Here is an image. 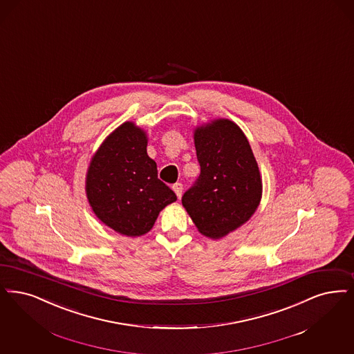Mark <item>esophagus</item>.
Masks as SVG:
<instances>
[{
    "mask_svg": "<svg viewBox=\"0 0 354 354\" xmlns=\"http://www.w3.org/2000/svg\"><path fill=\"white\" fill-rule=\"evenodd\" d=\"M172 189H174V192L176 194V196L180 198V196H182V192H183V184L175 183L172 185Z\"/></svg>",
    "mask_w": 354,
    "mask_h": 354,
    "instance_id": "esophagus-1",
    "label": "esophagus"
}]
</instances>
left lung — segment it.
<instances>
[{"mask_svg": "<svg viewBox=\"0 0 354 354\" xmlns=\"http://www.w3.org/2000/svg\"><path fill=\"white\" fill-rule=\"evenodd\" d=\"M200 175L182 204L198 232L225 237L254 214L262 179L248 138L227 118L213 120L194 133Z\"/></svg>", "mask_w": 354, "mask_h": 354, "instance_id": "8db88e82", "label": "left lung"}]
</instances>
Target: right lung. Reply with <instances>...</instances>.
Here are the masks:
<instances>
[{
	"label": "right lung",
	"mask_w": 354,
	"mask_h": 354,
	"mask_svg": "<svg viewBox=\"0 0 354 354\" xmlns=\"http://www.w3.org/2000/svg\"><path fill=\"white\" fill-rule=\"evenodd\" d=\"M146 147V131L124 122L101 143L86 172L85 192L93 212L127 237L150 232L159 212L176 200L170 187L158 179L156 163Z\"/></svg>",
	"instance_id": "right-lung-1"
}]
</instances>
